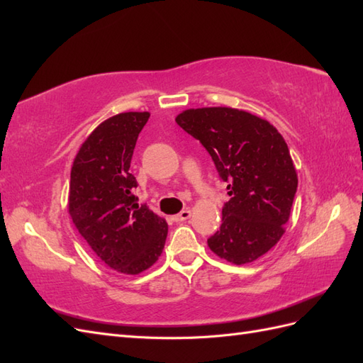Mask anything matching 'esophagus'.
I'll use <instances>...</instances> for the list:
<instances>
[{
  "instance_id": "obj_1",
  "label": "esophagus",
  "mask_w": 363,
  "mask_h": 363,
  "mask_svg": "<svg viewBox=\"0 0 363 363\" xmlns=\"http://www.w3.org/2000/svg\"><path fill=\"white\" fill-rule=\"evenodd\" d=\"M189 218H191V211L186 208V211H182L180 213L175 215L172 219L175 223H182V221H186V219H189Z\"/></svg>"
}]
</instances>
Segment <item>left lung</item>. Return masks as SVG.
<instances>
[{"instance_id": "1", "label": "left lung", "mask_w": 363, "mask_h": 363, "mask_svg": "<svg viewBox=\"0 0 363 363\" xmlns=\"http://www.w3.org/2000/svg\"><path fill=\"white\" fill-rule=\"evenodd\" d=\"M175 123L201 142L227 183L230 200L208 248L236 265L255 262L283 236L298 186L286 142L268 121L232 107L189 108Z\"/></svg>"}]
</instances>
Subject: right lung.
Returning a JSON list of instances; mask_svg holds the SVG:
<instances>
[{"label":"right lung","mask_w":363,"mask_h":363,"mask_svg":"<svg viewBox=\"0 0 363 363\" xmlns=\"http://www.w3.org/2000/svg\"><path fill=\"white\" fill-rule=\"evenodd\" d=\"M148 112L106 119L84 140L71 169L69 215L79 233L107 267L139 274L156 263L168 224L138 204L131 156Z\"/></svg>","instance_id":"1"}]
</instances>
